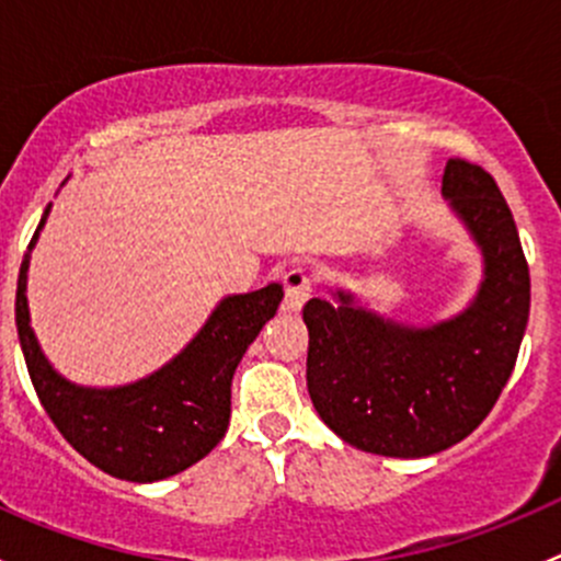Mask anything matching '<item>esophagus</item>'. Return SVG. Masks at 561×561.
Wrapping results in <instances>:
<instances>
[{"label":"esophagus","mask_w":561,"mask_h":561,"mask_svg":"<svg viewBox=\"0 0 561 561\" xmlns=\"http://www.w3.org/2000/svg\"><path fill=\"white\" fill-rule=\"evenodd\" d=\"M282 285H285V309H290V312H298L312 296V276L301 265L287 268L282 276Z\"/></svg>","instance_id":"obj_1"}]
</instances>
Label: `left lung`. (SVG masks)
Segmentation results:
<instances>
[{"instance_id": "8db88e82", "label": "left lung", "mask_w": 561, "mask_h": 561, "mask_svg": "<svg viewBox=\"0 0 561 561\" xmlns=\"http://www.w3.org/2000/svg\"><path fill=\"white\" fill-rule=\"evenodd\" d=\"M443 195L483 254V282L461 314L401 325L344 290L304 307L317 415L366 454L423 458L461 443L516 366L529 320V265L511 208L491 173L458 157L445 165Z\"/></svg>"}]
</instances>
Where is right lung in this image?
I'll return each instance as SVG.
<instances>
[{
  "label": "right lung",
  "mask_w": 561,
  "mask_h": 561,
  "mask_svg": "<svg viewBox=\"0 0 561 561\" xmlns=\"http://www.w3.org/2000/svg\"><path fill=\"white\" fill-rule=\"evenodd\" d=\"M45 208L30 249L35 247ZM30 254L15 290V325L39 404L61 437L87 461L129 483H154L184 472L217 448L230 423V382L249 344L276 314L282 285L228 296L179 355L154 375L118 388L65 380L39 350L26 304Z\"/></svg>",
  "instance_id": "right-lung-1"
}]
</instances>
